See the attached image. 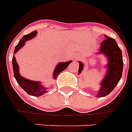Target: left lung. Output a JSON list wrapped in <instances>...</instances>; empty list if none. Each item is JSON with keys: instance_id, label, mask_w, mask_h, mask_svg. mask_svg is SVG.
<instances>
[{"instance_id": "1", "label": "left lung", "mask_w": 132, "mask_h": 132, "mask_svg": "<svg viewBox=\"0 0 132 132\" xmlns=\"http://www.w3.org/2000/svg\"><path fill=\"white\" fill-rule=\"evenodd\" d=\"M101 43L99 53L106 57L108 63L106 65L107 72L105 77L101 82V88L98 90L96 97H104L113 90L122 77L123 71V59L122 50L118 47L116 40L107 36ZM79 75L83 70L84 65L79 61Z\"/></svg>"}]
</instances>
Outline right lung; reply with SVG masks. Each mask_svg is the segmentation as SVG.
Returning <instances> with one entry per match:
<instances>
[{
	"label": "right lung",
	"instance_id": "obj_1",
	"mask_svg": "<svg viewBox=\"0 0 132 132\" xmlns=\"http://www.w3.org/2000/svg\"><path fill=\"white\" fill-rule=\"evenodd\" d=\"M37 33H38L37 31H34L29 34L24 36V37L20 40L18 44L15 47L14 54L16 53V52H18V51H19V50H20L25 45L26 42L30 40L31 39L34 38ZM71 63H72V61H69L67 62L59 63L57 65L55 69H54V71H53V79H57L58 75L67 68ZM12 67H13L14 75L16 81L19 84L20 86L22 87V88H23L28 94L31 95V96H39L45 94V93H47V87L41 85L40 82L26 79L21 76L19 73V66H18V63L16 61L14 55H13V57H12Z\"/></svg>",
	"mask_w": 132,
	"mask_h": 132
}]
</instances>
